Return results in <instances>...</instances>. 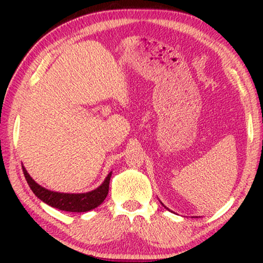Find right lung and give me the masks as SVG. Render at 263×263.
Wrapping results in <instances>:
<instances>
[{
  "mask_svg": "<svg viewBox=\"0 0 263 263\" xmlns=\"http://www.w3.org/2000/svg\"><path fill=\"white\" fill-rule=\"evenodd\" d=\"M23 171L28 185H30L32 192L34 193V195L38 199H41L43 202L48 203L49 206L67 212H88L102 204L107 196V193H109L110 178L111 174H112V172H110L105 181L103 182V184L97 189L92 190V192L85 194H64L51 192V190L43 188L31 178V176L27 174L24 166Z\"/></svg>",
  "mask_w": 263,
  "mask_h": 263,
  "instance_id": "right-lung-1",
  "label": "right lung"
}]
</instances>
